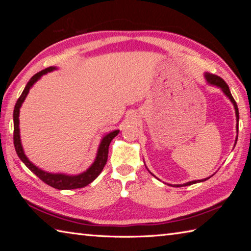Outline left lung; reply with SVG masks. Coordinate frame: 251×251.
I'll list each match as a JSON object with an SVG mask.
<instances>
[{
  "label": "left lung",
  "mask_w": 251,
  "mask_h": 251,
  "mask_svg": "<svg viewBox=\"0 0 251 251\" xmlns=\"http://www.w3.org/2000/svg\"><path fill=\"white\" fill-rule=\"evenodd\" d=\"M205 77H206V79H207V83L208 84H210V85H214V86H217V87H219L220 90H222L223 92H224V94L226 95L229 100H230V101L232 103V105H233V107H235V112H236V121H237V129H238V122H239V112H238V106H237V104H236V101H235V100H233V97H232V95H231V93H230V91H229V87H228V85H227V83L225 82V80L223 79V78H220L219 76H217V75H214V74H209V73H205ZM238 131V130H237ZM237 143V137H236V142H235V144ZM150 172V171H148ZM151 173V172H150ZM152 175V174H151ZM210 177H208V178H205V179H201V180H193V181H188V182H186V184H182V185H175L176 187H181V186H189V185H193V184H196V182H201V181H205V180H207V179H209Z\"/></svg>",
  "instance_id": "8db88e82"
}]
</instances>
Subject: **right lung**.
<instances>
[{
  "mask_svg": "<svg viewBox=\"0 0 251 251\" xmlns=\"http://www.w3.org/2000/svg\"><path fill=\"white\" fill-rule=\"evenodd\" d=\"M54 70H56V67L50 66L45 69L43 71L39 72L34 76H32L31 79L28 80L26 86H25L24 91L22 92V94L19 97L18 101H16L15 107H14V112H13V122H14V133H13V139H14V147L16 151V154L20 157V159L23 161L29 171H31L33 174L40 178L42 181H44L45 184H48L49 186L53 187V188H56L59 190H64V189H76V188H83V187L87 186L88 184H91L93 180H95L97 176L100 175L103 171L104 166L106 165V161H107V157H108V147L110 142L113 141V138L117 136V134L120 133V130H114L110 131L109 134L105 135L103 138H101L99 151H97L96 154V158L94 160V163L92 164V166L86 169L84 173L78 174V175H65V174H52V173H48L42 171L41 168L36 167L35 165L32 164L31 161L28 160L26 155L24 154L23 147H22V143H21V137H20V108L22 106L23 101L26 99V96L28 94L29 90L35 84L37 80H39L42 76L45 75L49 72H52Z\"/></svg>",
  "mask_w": 251,
  "mask_h": 251,
  "instance_id": "1",
  "label": "right lung"
}]
</instances>
